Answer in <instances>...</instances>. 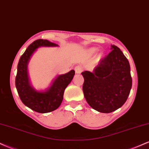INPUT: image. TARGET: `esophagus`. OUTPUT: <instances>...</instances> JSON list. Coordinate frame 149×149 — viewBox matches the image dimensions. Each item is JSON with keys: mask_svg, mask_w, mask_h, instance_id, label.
<instances>
[{"mask_svg": "<svg viewBox=\"0 0 149 149\" xmlns=\"http://www.w3.org/2000/svg\"><path fill=\"white\" fill-rule=\"evenodd\" d=\"M75 71H76V73H80L83 71V68L80 66H76L75 67Z\"/></svg>", "mask_w": 149, "mask_h": 149, "instance_id": "obj_1", "label": "esophagus"}]
</instances>
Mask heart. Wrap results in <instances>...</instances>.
<instances>
[{
    "instance_id": "obj_1",
    "label": "heart",
    "mask_w": 149,
    "mask_h": 149,
    "mask_svg": "<svg viewBox=\"0 0 149 149\" xmlns=\"http://www.w3.org/2000/svg\"><path fill=\"white\" fill-rule=\"evenodd\" d=\"M97 49L96 48V47H92V48L89 49L88 52L90 54H94L95 52H97ZM101 57H102V55L100 54V55H99V58H101Z\"/></svg>"
}]
</instances>
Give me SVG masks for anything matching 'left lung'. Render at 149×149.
I'll list each match as a JSON object with an SVG mask.
<instances>
[{
	"label": "left lung",
	"instance_id": "1",
	"mask_svg": "<svg viewBox=\"0 0 149 149\" xmlns=\"http://www.w3.org/2000/svg\"><path fill=\"white\" fill-rule=\"evenodd\" d=\"M102 59L92 72L81 73L84 78L83 90L87 102L101 113H111L125 103L132 80L127 59L117 46Z\"/></svg>",
	"mask_w": 149,
	"mask_h": 149
}]
</instances>
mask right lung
Returning a JSON list of instances; mask_svg holds the SVG:
<instances>
[{
  "mask_svg": "<svg viewBox=\"0 0 149 149\" xmlns=\"http://www.w3.org/2000/svg\"><path fill=\"white\" fill-rule=\"evenodd\" d=\"M58 45L47 40L38 39L27 47L20 57L15 78L17 90L23 104L35 111L45 113L56 110L61 105L64 90L72 80L74 70L65 74L59 75L50 86L42 91L36 90L31 85L28 74V64L31 57L38 48L41 47H58Z\"/></svg>",
  "mask_w": 149,
  "mask_h": 149,
  "instance_id": "add662e5",
  "label": "right lung"
}]
</instances>
